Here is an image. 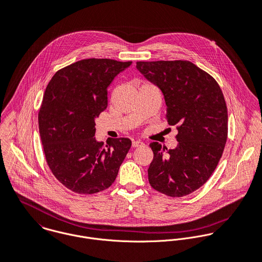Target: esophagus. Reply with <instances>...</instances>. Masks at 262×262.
I'll list each match as a JSON object with an SVG mask.
<instances>
[{"mask_svg":"<svg viewBox=\"0 0 262 262\" xmlns=\"http://www.w3.org/2000/svg\"><path fill=\"white\" fill-rule=\"evenodd\" d=\"M143 145H144V143L142 141H139V140L132 142V146L133 147H140V146H143Z\"/></svg>","mask_w":262,"mask_h":262,"instance_id":"1","label":"esophagus"}]
</instances>
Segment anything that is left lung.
<instances>
[{
    "label": "left lung",
    "instance_id": "left-lung-1",
    "mask_svg": "<svg viewBox=\"0 0 262 262\" xmlns=\"http://www.w3.org/2000/svg\"><path fill=\"white\" fill-rule=\"evenodd\" d=\"M136 68L162 90L169 125H177L178 145L149 144L150 186L171 197L200 188L214 172L228 138V108L215 79L189 61L137 62Z\"/></svg>",
    "mask_w": 262,
    "mask_h": 262
}]
</instances>
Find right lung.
<instances>
[{"instance_id":"1","label":"right lung","mask_w":262,"mask_h":262,"mask_svg":"<svg viewBox=\"0 0 262 262\" xmlns=\"http://www.w3.org/2000/svg\"><path fill=\"white\" fill-rule=\"evenodd\" d=\"M132 62L84 59L56 72L46 88L38 127L47 164L57 180L78 194L108 188L131 140H95L94 119L107 106V88Z\"/></svg>"}]
</instances>
